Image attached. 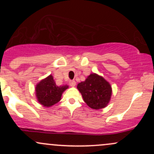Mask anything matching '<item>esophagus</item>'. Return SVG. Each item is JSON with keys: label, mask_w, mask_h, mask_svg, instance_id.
<instances>
[{"label": "esophagus", "mask_w": 154, "mask_h": 154, "mask_svg": "<svg viewBox=\"0 0 154 154\" xmlns=\"http://www.w3.org/2000/svg\"><path fill=\"white\" fill-rule=\"evenodd\" d=\"M69 85H70V86H72V87H75V86L76 85V82L75 80L69 81Z\"/></svg>", "instance_id": "obj_1"}]
</instances>
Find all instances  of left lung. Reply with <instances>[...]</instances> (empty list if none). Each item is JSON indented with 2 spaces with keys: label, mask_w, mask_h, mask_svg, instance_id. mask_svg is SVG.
Returning <instances> with one entry per match:
<instances>
[{
  "label": "left lung",
  "mask_w": 154,
  "mask_h": 154,
  "mask_svg": "<svg viewBox=\"0 0 154 154\" xmlns=\"http://www.w3.org/2000/svg\"><path fill=\"white\" fill-rule=\"evenodd\" d=\"M77 88L84 101L91 109H103L110 101L112 93L111 85L97 74H91L84 82H79Z\"/></svg>",
  "instance_id": "1"
}]
</instances>
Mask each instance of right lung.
<instances>
[{"label": "right lung", "mask_w": 154, "mask_h": 154, "mask_svg": "<svg viewBox=\"0 0 154 154\" xmlns=\"http://www.w3.org/2000/svg\"><path fill=\"white\" fill-rule=\"evenodd\" d=\"M69 88L66 85L58 86L53 76L50 75L42 79L35 87L37 99L40 104L45 107H50L57 103L61 100L63 91Z\"/></svg>", "instance_id": "right-lung-1"}]
</instances>
